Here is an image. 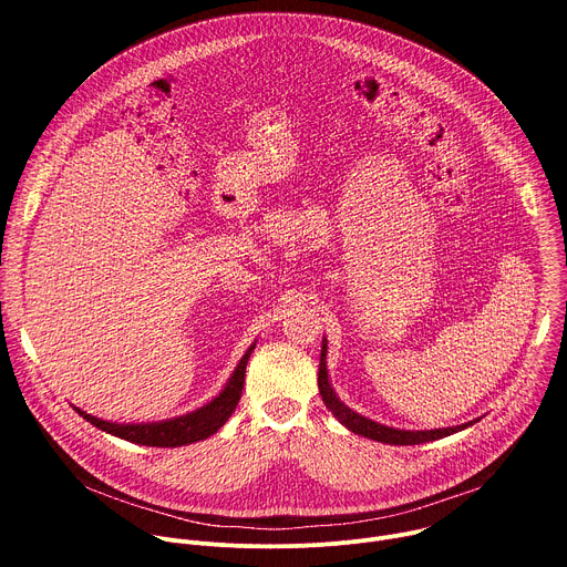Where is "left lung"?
Instances as JSON below:
<instances>
[{
  "instance_id": "obj_1",
  "label": "left lung",
  "mask_w": 567,
  "mask_h": 567,
  "mask_svg": "<svg viewBox=\"0 0 567 567\" xmlns=\"http://www.w3.org/2000/svg\"><path fill=\"white\" fill-rule=\"evenodd\" d=\"M328 341L322 339V348H320V365H318V390L326 406L332 411V415L352 433L363 435L368 440L374 442H383V444H394V446H411V444H424V442H433V440H442L446 435H453L471 424H462V426H451V429H435V431H403V429H392V426H383L377 424L359 413H354L352 409H348L346 403L337 396L330 377H328Z\"/></svg>"
}]
</instances>
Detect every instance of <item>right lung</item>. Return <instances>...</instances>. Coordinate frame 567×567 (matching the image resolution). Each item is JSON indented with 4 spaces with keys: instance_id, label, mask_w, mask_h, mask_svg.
Wrapping results in <instances>:
<instances>
[{
    "instance_id": "add662e5",
    "label": "right lung",
    "mask_w": 567,
    "mask_h": 567,
    "mask_svg": "<svg viewBox=\"0 0 567 567\" xmlns=\"http://www.w3.org/2000/svg\"><path fill=\"white\" fill-rule=\"evenodd\" d=\"M254 348H256V343L247 350L245 357L239 359L235 372L230 374L224 390L215 399H210L206 406H202L193 413H186L182 417L166 420V422H152V424H116V422L99 420L80 409H73V411L83 420L92 422L96 429H101L114 437L141 444V446H164L166 449V446H184V444L206 440L213 433H217L226 424V420L233 415L237 401L241 396V388H245L247 363H249Z\"/></svg>"
}]
</instances>
